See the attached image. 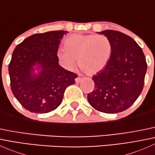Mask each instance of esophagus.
I'll list each match as a JSON object with an SVG mask.
<instances>
[{"label":"esophagus","instance_id":"34e87169","mask_svg":"<svg viewBox=\"0 0 155 155\" xmlns=\"http://www.w3.org/2000/svg\"><path fill=\"white\" fill-rule=\"evenodd\" d=\"M82 79L81 77H77L76 79H75V80H76V83H79V82H80L81 81H82Z\"/></svg>","mask_w":155,"mask_h":155}]
</instances>
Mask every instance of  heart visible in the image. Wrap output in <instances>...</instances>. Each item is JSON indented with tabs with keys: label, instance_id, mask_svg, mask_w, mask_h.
Here are the masks:
<instances>
[{
	"label": "heart",
	"instance_id": "obj_1",
	"mask_svg": "<svg viewBox=\"0 0 155 155\" xmlns=\"http://www.w3.org/2000/svg\"><path fill=\"white\" fill-rule=\"evenodd\" d=\"M64 48H59L56 55L59 64L68 70L76 67L87 75L96 74L107 66L112 52L110 40L105 35L72 34L64 40Z\"/></svg>",
	"mask_w": 155,
	"mask_h": 155
}]
</instances>
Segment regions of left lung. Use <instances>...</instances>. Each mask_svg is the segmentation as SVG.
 Wrapping results in <instances>:
<instances>
[{
    "label": "left lung",
    "mask_w": 155,
    "mask_h": 155,
    "mask_svg": "<svg viewBox=\"0 0 155 155\" xmlns=\"http://www.w3.org/2000/svg\"><path fill=\"white\" fill-rule=\"evenodd\" d=\"M98 34L110 40L112 52L107 66L93 76L95 89L87 101L100 112L118 113L130 107L143 91L145 57L140 46L123 33L105 30Z\"/></svg>",
    "instance_id": "8db88e82"
}]
</instances>
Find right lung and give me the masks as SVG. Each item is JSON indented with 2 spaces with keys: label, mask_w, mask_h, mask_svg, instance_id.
Instances as JSON below:
<instances>
[{
  "label": "right lung",
  "mask_w": 155,
  "mask_h": 155,
  "mask_svg": "<svg viewBox=\"0 0 155 155\" xmlns=\"http://www.w3.org/2000/svg\"><path fill=\"white\" fill-rule=\"evenodd\" d=\"M68 31L35 34L12 52L9 64L11 89L23 107L34 113H47L61 104L65 89L77 75L61 67L57 58L61 40Z\"/></svg>",
  "instance_id": "obj_1"
}]
</instances>
